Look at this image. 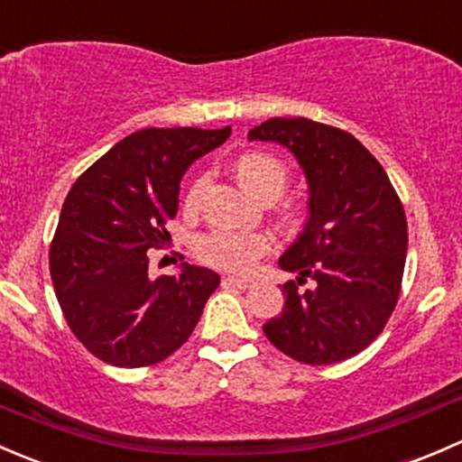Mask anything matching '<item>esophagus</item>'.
<instances>
[{"instance_id": "esophagus-1", "label": "esophagus", "mask_w": 462, "mask_h": 462, "mask_svg": "<svg viewBox=\"0 0 462 462\" xmlns=\"http://www.w3.org/2000/svg\"><path fill=\"white\" fill-rule=\"evenodd\" d=\"M226 282L232 283V286H236V288H244V291H245V288H250V286H253V283H254L250 277H227Z\"/></svg>"}]
</instances>
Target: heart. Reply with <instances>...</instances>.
<instances>
[{
    "label": "heart",
    "mask_w": 462,
    "mask_h": 462,
    "mask_svg": "<svg viewBox=\"0 0 462 462\" xmlns=\"http://www.w3.org/2000/svg\"><path fill=\"white\" fill-rule=\"evenodd\" d=\"M239 183L261 201H273L288 185V167L279 158L263 152H245L232 165ZM208 188V176H197L183 192V209L194 214L201 205ZM291 217H300V209H291ZM273 250V239L265 232L212 230L197 241V257L205 265L230 273H245L261 257Z\"/></svg>",
    "instance_id": "b5f03b06"
}]
</instances>
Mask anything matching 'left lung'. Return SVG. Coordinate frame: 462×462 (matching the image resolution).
Returning a JSON list of instances; mask_svg holds the SVG:
<instances>
[{"label":"left lung","mask_w":462,"mask_h":462,"mask_svg":"<svg viewBox=\"0 0 462 462\" xmlns=\"http://www.w3.org/2000/svg\"><path fill=\"white\" fill-rule=\"evenodd\" d=\"M248 141L295 153L309 179L310 217L279 265L300 273L283 283L286 304L263 324L274 346L319 366L365 351L398 304L407 259V217L384 167L356 136L309 118H270ZM316 286L300 293L297 285Z\"/></svg>","instance_id":"obj_1"}]
</instances>
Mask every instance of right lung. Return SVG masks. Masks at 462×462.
Returning a JSON list of instances; mask_svg holds the SVG:
<instances>
[{"label":"right lung","mask_w":462,"mask_h":462,"mask_svg":"<svg viewBox=\"0 0 462 462\" xmlns=\"http://www.w3.org/2000/svg\"><path fill=\"white\" fill-rule=\"evenodd\" d=\"M230 136V127H149L116 143L76 180L49 250L55 297L91 356L123 369L179 351L217 291L214 270L183 263L149 279L147 250L170 239L185 170Z\"/></svg>","instance_id":"1"}]
</instances>
